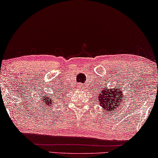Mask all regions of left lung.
Segmentation results:
<instances>
[{"instance_id":"8db88e82","label":"left lung","mask_w":158,"mask_h":158,"mask_svg":"<svg viewBox=\"0 0 158 158\" xmlns=\"http://www.w3.org/2000/svg\"><path fill=\"white\" fill-rule=\"evenodd\" d=\"M102 94H99V103L102 104L103 109L105 111L113 112L115 110L117 106L119 105V102H121V98H123V95L121 92V89L118 90L117 88H113L111 90L104 88L102 90Z\"/></svg>"}]
</instances>
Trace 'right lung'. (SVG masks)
<instances>
[{
    "mask_svg": "<svg viewBox=\"0 0 158 158\" xmlns=\"http://www.w3.org/2000/svg\"><path fill=\"white\" fill-rule=\"evenodd\" d=\"M54 101V99H53V98H50V96L49 97H48V96H46V99H45V103H46V105H50L51 104H52L51 103H52V102ZM44 104H45V102H44Z\"/></svg>",
    "mask_w": 158,
    "mask_h": 158,
    "instance_id": "right-lung-1",
    "label": "right lung"
}]
</instances>
